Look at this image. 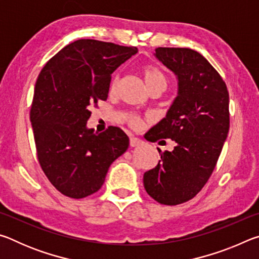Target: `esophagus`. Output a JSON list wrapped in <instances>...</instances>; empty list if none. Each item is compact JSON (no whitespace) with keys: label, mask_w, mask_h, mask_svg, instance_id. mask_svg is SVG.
<instances>
[{"label":"esophagus","mask_w":259,"mask_h":259,"mask_svg":"<svg viewBox=\"0 0 259 259\" xmlns=\"http://www.w3.org/2000/svg\"><path fill=\"white\" fill-rule=\"evenodd\" d=\"M142 144H143V142L139 138H137V137H130V146L131 147L139 146V145H142Z\"/></svg>","instance_id":"esophagus-1"}]
</instances>
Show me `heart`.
<instances>
[{"mask_svg":"<svg viewBox=\"0 0 259 259\" xmlns=\"http://www.w3.org/2000/svg\"><path fill=\"white\" fill-rule=\"evenodd\" d=\"M144 81H145V84L147 87V89H153V88H166L168 85V78H166L165 74L161 71L159 67L153 66V65H148V66H145L142 71ZM120 82V76L119 74H115L112 77L111 84H109V90L111 93H115L117 89V85H119ZM128 120L130 122V124L133 126H139L142 121H140L138 117L130 115L128 117Z\"/></svg>","mask_w":259,"mask_h":259,"instance_id":"obj_1","label":"heart"}]
</instances>
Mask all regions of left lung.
Wrapping results in <instances>:
<instances>
[{
	"label": "left lung",
	"instance_id": "1",
	"mask_svg": "<svg viewBox=\"0 0 259 259\" xmlns=\"http://www.w3.org/2000/svg\"><path fill=\"white\" fill-rule=\"evenodd\" d=\"M154 56L176 75L178 88L165 117L146 139L170 138L176 146L162 153L159 163L144 174L143 181L157 202L176 205L194 198L216 166L230 129L229 91L198 51L156 48Z\"/></svg>",
	"mask_w": 259,
	"mask_h": 259
}]
</instances>
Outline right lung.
I'll use <instances>...</instances> for the list:
<instances>
[{"label": "right lung", "instance_id": "1", "mask_svg": "<svg viewBox=\"0 0 259 259\" xmlns=\"http://www.w3.org/2000/svg\"><path fill=\"white\" fill-rule=\"evenodd\" d=\"M136 47L83 38L64 47L42 68L34 89L30 122L37 159L61 194L82 199L103 186L129 137L117 126L95 133L90 107L106 100L112 73Z\"/></svg>", "mask_w": 259, "mask_h": 259}]
</instances>
